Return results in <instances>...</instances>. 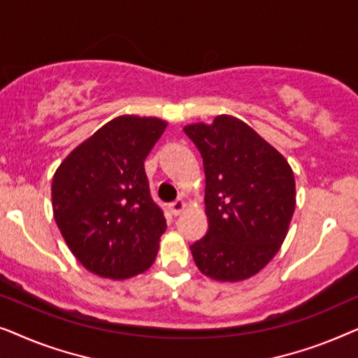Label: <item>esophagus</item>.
I'll list each match as a JSON object with an SVG mask.
<instances>
[{"mask_svg": "<svg viewBox=\"0 0 358 358\" xmlns=\"http://www.w3.org/2000/svg\"><path fill=\"white\" fill-rule=\"evenodd\" d=\"M187 207V203H185V200L184 199H178V200H174L173 203L169 205V210H171V213L173 215H176V217H178L179 213H182L184 212V208Z\"/></svg>", "mask_w": 358, "mask_h": 358, "instance_id": "1", "label": "esophagus"}]
</instances>
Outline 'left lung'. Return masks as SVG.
I'll return each mask as SVG.
<instances>
[{
	"instance_id": "1",
	"label": "left lung",
	"mask_w": 358,
	"mask_h": 358,
	"mask_svg": "<svg viewBox=\"0 0 358 358\" xmlns=\"http://www.w3.org/2000/svg\"><path fill=\"white\" fill-rule=\"evenodd\" d=\"M184 131L203 158L208 231L190 246L199 271L218 282H241L278 252L296 205L295 176L283 155L233 115Z\"/></svg>"
}]
</instances>
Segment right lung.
<instances>
[{
  "label": "right lung",
  "mask_w": 358,
  "mask_h": 358,
  "mask_svg": "<svg viewBox=\"0 0 358 358\" xmlns=\"http://www.w3.org/2000/svg\"><path fill=\"white\" fill-rule=\"evenodd\" d=\"M168 122L119 115L62 161L52 180L57 227L96 275L125 280L155 262L166 220L150 195L145 159Z\"/></svg>",
  "instance_id": "1"
}]
</instances>
